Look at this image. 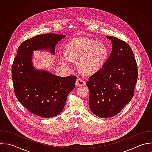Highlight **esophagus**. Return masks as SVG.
I'll list each match as a JSON object with an SVG mask.
<instances>
[{"mask_svg": "<svg viewBox=\"0 0 152 152\" xmlns=\"http://www.w3.org/2000/svg\"><path fill=\"white\" fill-rule=\"evenodd\" d=\"M76 85L77 86H83L86 85V83L81 79H77L76 81Z\"/></svg>", "mask_w": 152, "mask_h": 152, "instance_id": "obj_1", "label": "esophagus"}]
</instances>
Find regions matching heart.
Instances as JSON below:
<instances>
[{"label": "heart", "instance_id": "b5f03b06", "mask_svg": "<svg viewBox=\"0 0 152 152\" xmlns=\"http://www.w3.org/2000/svg\"><path fill=\"white\" fill-rule=\"evenodd\" d=\"M108 56V50L102 42L86 37L75 38L64 47V53L60 58L65 64L70 65L77 59L79 70L86 75H92L104 66Z\"/></svg>", "mask_w": 152, "mask_h": 152}]
</instances>
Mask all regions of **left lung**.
Segmentation results:
<instances>
[{
    "label": "left lung",
    "mask_w": 152,
    "mask_h": 152,
    "mask_svg": "<svg viewBox=\"0 0 152 152\" xmlns=\"http://www.w3.org/2000/svg\"><path fill=\"white\" fill-rule=\"evenodd\" d=\"M111 53L102 68L86 82L91 111L100 118L118 114L132 100L138 77L137 63L130 46L116 37Z\"/></svg>",
    "instance_id": "obj_1"
}]
</instances>
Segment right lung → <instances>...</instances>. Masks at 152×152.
I'll return each instance as SVG.
<instances>
[{"label": "right lung", "instance_id": "obj_1", "mask_svg": "<svg viewBox=\"0 0 152 152\" xmlns=\"http://www.w3.org/2000/svg\"><path fill=\"white\" fill-rule=\"evenodd\" d=\"M66 36L56 34L37 35L23 41L18 47L12 66L15 95L31 113L51 118L63 110L68 94L75 88V76L60 77L33 67V51L48 50L55 54L57 42Z\"/></svg>", "mask_w": 152, "mask_h": 152}]
</instances>
